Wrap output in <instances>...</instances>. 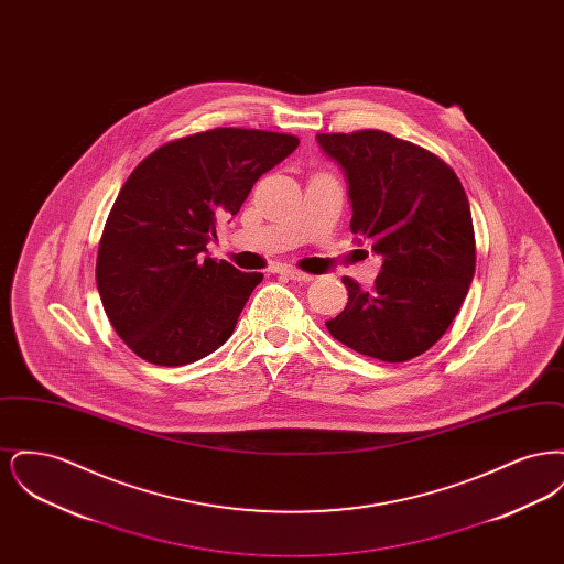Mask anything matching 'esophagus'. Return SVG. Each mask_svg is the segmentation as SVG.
<instances>
[{
    "label": "esophagus",
    "mask_w": 564,
    "mask_h": 564,
    "mask_svg": "<svg viewBox=\"0 0 564 564\" xmlns=\"http://www.w3.org/2000/svg\"><path fill=\"white\" fill-rule=\"evenodd\" d=\"M281 276H285V279H290V281H297V283H308V281H313V274H306V272H300V270L294 269L281 270Z\"/></svg>",
    "instance_id": "obj_1"
}]
</instances>
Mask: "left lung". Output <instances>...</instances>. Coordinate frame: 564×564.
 I'll return each mask as SVG.
<instances>
[{"instance_id": "1", "label": "left lung", "mask_w": 564, "mask_h": 564, "mask_svg": "<svg viewBox=\"0 0 564 564\" xmlns=\"http://www.w3.org/2000/svg\"><path fill=\"white\" fill-rule=\"evenodd\" d=\"M317 143L345 173L355 241L382 260L370 292L343 279L349 302L325 325L361 355L408 361L444 336L471 285L467 194L446 162L393 134H317Z\"/></svg>"}]
</instances>
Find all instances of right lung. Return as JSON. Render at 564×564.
Masks as SVG:
<instances>
[{"label": "right lung", "instance_id": "right-lung-1", "mask_svg": "<svg viewBox=\"0 0 564 564\" xmlns=\"http://www.w3.org/2000/svg\"><path fill=\"white\" fill-rule=\"evenodd\" d=\"M294 134L214 129L139 162L109 212L97 290L129 349L154 366H186L235 332L262 272L215 262L219 217L239 214L253 184L295 148Z\"/></svg>", "mask_w": 564, "mask_h": 564}]
</instances>
